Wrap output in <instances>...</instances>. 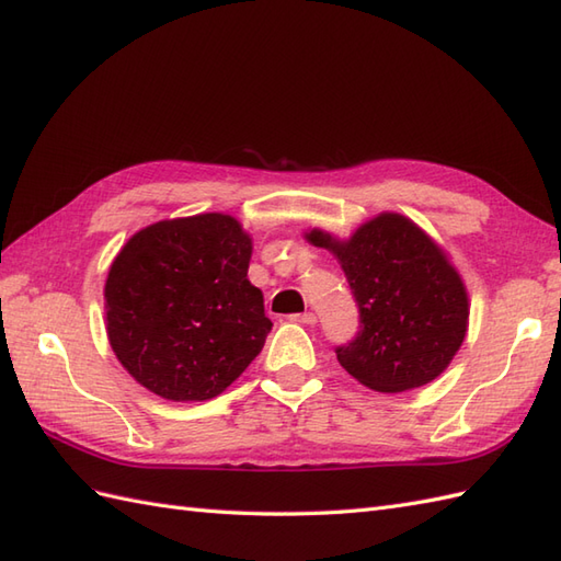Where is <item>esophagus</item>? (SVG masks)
I'll return each instance as SVG.
<instances>
[{
    "mask_svg": "<svg viewBox=\"0 0 561 561\" xmlns=\"http://www.w3.org/2000/svg\"><path fill=\"white\" fill-rule=\"evenodd\" d=\"M294 322H301V324H316L318 316L316 312H304V316H291Z\"/></svg>",
    "mask_w": 561,
    "mask_h": 561,
    "instance_id": "1",
    "label": "esophagus"
}]
</instances>
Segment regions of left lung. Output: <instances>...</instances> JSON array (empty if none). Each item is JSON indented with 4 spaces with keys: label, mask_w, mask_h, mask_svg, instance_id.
Returning a JSON list of instances; mask_svg holds the SVG:
<instances>
[{
    "label": "left lung",
    "mask_w": 561,
    "mask_h": 561,
    "mask_svg": "<svg viewBox=\"0 0 561 561\" xmlns=\"http://www.w3.org/2000/svg\"><path fill=\"white\" fill-rule=\"evenodd\" d=\"M306 241L342 265L360 332L336 348L342 368L375 392H407L449 368L468 332V291L449 253L413 219L380 213L340 239L308 229Z\"/></svg>",
    "instance_id": "obj_1"
}]
</instances>
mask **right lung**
Returning a JSON list of instances; mask_svg holds the SVG:
<instances>
[{"mask_svg":"<svg viewBox=\"0 0 561 561\" xmlns=\"http://www.w3.org/2000/svg\"><path fill=\"white\" fill-rule=\"evenodd\" d=\"M251 255V233L225 213L154 221L124 243L104 282V324L138 385L207 401L251 366L272 330Z\"/></svg>","mask_w":561,"mask_h":561,"instance_id":"right-lung-1","label":"right lung"}]
</instances>
